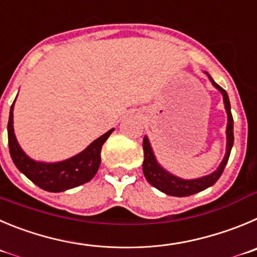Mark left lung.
<instances>
[{
    "instance_id": "left-lung-1",
    "label": "left lung",
    "mask_w": 257,
    "mask_h": 257,
    "mask_svg": "<svg viewBox=\"0 0 257 257\" xmlns=\"http://www.w3.org/2000/svg\"><path fill=\"white\" fill-rule=\"evenodd\" d=\"M207 73V72H205ZM208 78L210 80L212 85L222 93L223 96V104H224V109L227 112V128H226V137H227V143H226V153L223 157L222 162L219 166L217 167L215 171L212 174L205 175V176L198 177V179H181V177L176 176V175L171 174L167 171L165 167L158 164L157 158H156L155 152L152 150L150 140L148 137L145 136L143 140V151H145V161H143V174H145L146 179L148 183L156 189H158L162 193L167 194L171 196H189L193 194L203 191L205 189L210 188L214 185L223 174V170L226 167L227 162H228L229 155H231V150L233 147V117H232L231 112V104H229L228 95L219 85L214 82L210 74H208Z\"/></svg>"
}]
</instances>
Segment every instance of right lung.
<instances>
[{
    "label": "right lung",
    "instance_id": "add662e5",
    "mask_svg": "<svg viewBox=\"0 0 257 257\" xmlns=\"http://www.w3.org/2000/svg\"><path fill=\"white\" fill-rule=\"evenodd\" d=\"M16 101V99H15ZM10 109L7 133H9L10 155L19 171L23 172L29 180L43 190L50 193H61L68 189H73L82 184L88 183L96 175L101 164V148L105 141L109 138L114 129H110L106 133L99 137L88 145L82 152L58 162L35 161L29 157L16 140L14 131V105Z\"/></svg>",
    "mask_w": 257,
    "mask_h": 257
}]
</instances>
